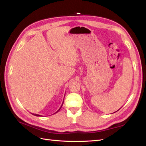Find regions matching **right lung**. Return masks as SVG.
Listing matches in <instances>:
<instances>
[{
	"label": "right lung",
	"mask_w": 146,
	"mask_h": 146,
	"mask_svg": "<svg viewBox=\"0 0 146 146\" xmlns=\"http://www.w3.org/2000/svg\"><path fill=\"white\" fill-rule=\"evenodd\" d=\"M63 104H62V105H61V107L60 108V109H59L57 111H56V113H57L58 112V111H59V110H60V109H61V107H62V105H63ZM33 115H35V116H37V117H40V116H41V115H38V114H35V113H31Z\"/></svg>",
	"instance_id": "right-lung-1"
}]
</instances>
